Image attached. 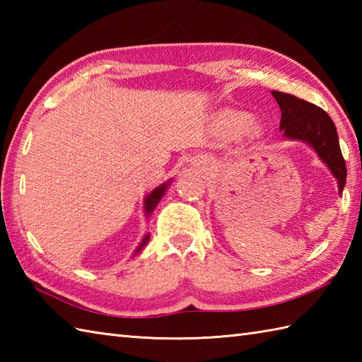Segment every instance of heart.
Instances as JSON below:
<instances>
[{
  "label": "heart",
  "mask_w": 362,
  "mask_h": 362,
  "mask_svg": "<svg viewBox=\"0 0 362 362\" xmlns=\"http://www.w3.org/2000/svg\"><path fill=\"white\" fill-rule=\"evenodd\" d=\"M226 127L228 132L240 134L249 127V119L244 115H228V117H226Z\"/></svg>",
  "instance_id": "heart-1"
}]
</instances>
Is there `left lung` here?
Returning a JSON list of instances; mask_svg holds the SVG:
<instances>
[{
	"label": "left lung",
	"instance_id": "8db88e82",
	"mask_svg": "<svg viewBox=\"0 0 362 362\" xmlns=\"http://www.w3.org/2000/svg\"><path fill=\"white\" fill-rule=\"evenodd\" d=\"M272 96L281 110L280 129L284 130V135L311 144L320 160L332 169L342 193L347 179V166L342 157L333 119L320 107L306 103L303 99L281 91H272Z\"/></svg>",
	"mask_w": 362,
	"mask_h": 362
}]
</instances>
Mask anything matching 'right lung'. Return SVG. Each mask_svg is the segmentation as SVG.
<instances>
[{"label":"right lung","mask_w":362,"mask_h":362,"mask_svg":"<svg viewBox=\"0 0 362 362\" xmlns=\"http://www.w3.org/2000/svg\"><path fill=\"white\" fill-rule=\"evenodd\" d=\"M165 189H166V183L165 185H161V187H158V188H156L152 191V193L146 197V201H144V210H146V214H151L153 210H156V206H157V204L160 202V199H161V196L165 194ZM149 241V236H146L144 240H143V243H141V245L140 247L136 249V252H140L141 250V247L143 245Z\"/></svg>","instance_id":"right-lung-1"}]
</instances>
